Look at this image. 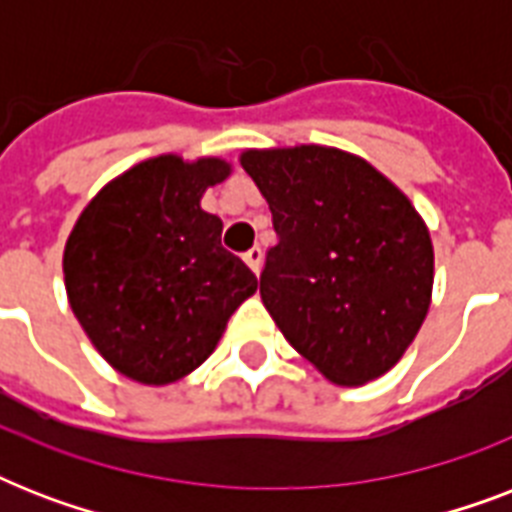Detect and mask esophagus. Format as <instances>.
Returning a JSON list of instances; mask_svg holds the SVG:
<instances>
[{
    "label": "esophagus",
    "instance_id": "obj_1",
    "mask_svg": "<svg viewBox=\"0 0 512 512\" xmlns=\"http://www.w3.org/2000/svg\"><path fill=\"white\" fill-rule=\"evenodd\" d=\"M244 263H247L255 273H260V268H263V249L260 247L247 249V252H244Z\"/></svg>",
    "mask_w": 512,
    "mask_h": 512
}]
</instances>
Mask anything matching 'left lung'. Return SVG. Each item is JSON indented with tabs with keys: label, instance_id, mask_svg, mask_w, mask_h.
I'll return each instance as SVG.
<instances>
[{
	"label": "left lung",
	"instance_id": "1",
	"mask_svg": "<svg viewBox=\"0 0 512 512\" xmlns=\"http://www.w3.org/2000/svg\"><path fill=\"white\" fill-rule=\"evenodd\" d=\"M241 167L273 215L260 297L276 327L337 385L388 372L433 289V244L409 199L335 148L247 151Z\"/></svg>",
	"mask_w": 512,
	"mask_h": 512
}]
</instances>
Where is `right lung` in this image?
Segmentation results:
<instances>
[{
	"instance_id": "obj_1",
	"label": "right lung",
	"mask_w": 512,
	"mask_h": 512,
	"mask_svg": "<svg viewBox=\"0 0 512 512\" xmlns=\"http://www.w3.org/2000/svg\"><path fill=\"white\" fill-rule=\"evenodd\" d=\"M228 172L220 159H148L76 220L63 255L68 300L124 377L167 385L193 372L255 295V273L220 244L223 220L199 207Z\"/></svg>"
}]
</instances>
